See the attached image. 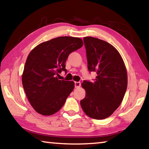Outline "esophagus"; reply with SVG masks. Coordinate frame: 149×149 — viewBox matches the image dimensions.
<instances>
[{"label": "esophagus", "instance_id": "1", "mask_svg": "<svg viewBox=\"0 0 149 149\" xmlns=\"http://www.w3.org/2000/svg\"><path fill=\"white\" fill-rule=\"evenodd\" d=\"M80 86H81V83L80 82H77V81L75 82V88H79Z\"/></svg>", "mask_w": 149, "mask_h": 149}]
</instances>
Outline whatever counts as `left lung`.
I'll return each mask as SVG.
<instances>
[{"label": "left lung", "instance_id": "1", "mask_svg": "<svg viewBox=\"0 0 149 149\" xmlns=\"http://www.w3.org/2000/svg\"><path fill=\"white\" fill-rule=\"evenodd\" d=\"M88 70L96 72L93 82L83 81L85 98L80 101L89 117L101 120L109 117L119 107L128 85L125 64L116 48L94 37L83 38Z\"/></svg>", "mask_w": 149, "mask_h": 149}]
</instances>
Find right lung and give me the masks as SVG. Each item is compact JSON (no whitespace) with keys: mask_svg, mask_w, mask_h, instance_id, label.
<instances>
[{"mask_svg":"<svg viewBox=\"0 0 149 149\" xmlns=\"http://www.w3.org/2000/svg\"><path fill=\"white\" fill-rule=\"evenodd\" d=\"M79 38L61 36L41 43L26 58L22 83L30 104L40 114H55L63 106L74 88V82L59 80L70 53L83 46Z\"/></svg>","mask_w":149,"mask_h":149,"instance_id":"obj_1","label":"right lung"}]
</instances>
